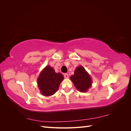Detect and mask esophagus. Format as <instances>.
Instances as JSON below:
<instances>
[{
  "label": "esophagus",
  "mask_w": 131,
  "mask_h": 131,
  "mask_svg": "<svg viewBox=\"0 0 131 131\" xmlns=\"http://www.w3.org/2000/svg\"><path fill=\"white\" fill-rule=\"evenodd\" d=\"M64 78H69V75H68V74H64Z\"/></svg>",
  "instance_id": "obj_1"
}]
</instances>
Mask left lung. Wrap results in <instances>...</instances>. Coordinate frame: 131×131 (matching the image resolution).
<instances>
[{"mask_svg": "<svg viewBox=\"0 0 131 131\" xmlns=\"http://www.w3.org/2000/svg\"><path fill=\"white\" fill-rule=\"evenodd\" d=\"M74 86L80 92H86L92 85V80L89 74L82 66L75 69L74 74L70 77Z\"/></svg>", "mask_w": 131, "mask_h": 131, "instance_id": "left-lung-1", "label": "left lung"}]
</instances>
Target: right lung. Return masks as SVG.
<instances>
[{
	"instance_id": "1",
	"label": "right lung",
	"mask_w": 131,
	"mask_h": 131,
	"mask_svg": "<svg viewBox=\"0 0 131 131\" xmlns=\"http://www.w3.org/2000/svg\"><path fill=\"white\" fill-rule=\"evenodd\" d=\"M63 78L62 74L56 73L52 68L46 66L38 79V84L41 93L45 96L54 94Z\"/></svg>"
}]
</instances>
